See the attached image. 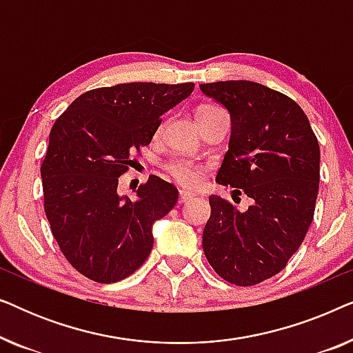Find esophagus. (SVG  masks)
Here are the masks:
<instances>
[{"label": "esophagus", "mask_w": 353, "mask_h": 353, "mask_svg": "<svg viewBox=\"0 0 353 353\" xmlns=\"http://www.w3.org/2000/svg\"><path fill=\"white\" fill-rule=\"evenodd\" d=\"M192 199H194V194H192V192L180 191V197H178V202H180V204H186V202H190Z\"/></svg>", "instance_id": "obj_1"}]
</instances>
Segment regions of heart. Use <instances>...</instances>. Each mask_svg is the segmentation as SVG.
<instances>
[{
  "instance_id": "b5f03b06",
  "label": "heart",
  "mask_w": 353,
  "mask_h": 353,
  "mask_svg": "<svg viewBox=\"0 0 353 353\" xmlns=\"http://www.w3.org/2000/svg\"><path fill=\"white\" fill-rule=\"evenodd\" d=\"M216 109L219 108H215V105H210V104L199 105L196 110V117L197 115L212 112V110H216ZM165 170L168 172V175H170L176 183H180L181 186L197 188L202 181L201 167H197L194 163L188 161H173L170 163H167Z\"/></svg>"
}]
</instances>
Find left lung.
Segmentation results:
<instances>
[{
  "label": "left lung",
  "mask_w": 353,
  "mask_h": 353,
  "mask_svg": "<svg viewBox=\"0 0 353 353\" xmlns=\"http://www.w3.org/2000/svg\"><path fill=\"white\" fill-rule=\"evenodd\" d=\"M201 91L231 119L216 183L254 201L241 212L212 194L202 248L225 281L254 286L286 267L310 228L320 146L301 105L279 91L248 80L204 83Z\"/></svg>",
  "instance_id": "left-lung-1"
}]
</instances>
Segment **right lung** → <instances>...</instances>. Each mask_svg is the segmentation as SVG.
<instances>
[{"mask_svg": "<svg viewBox=\"0 0 353 353\" xmlns=\"http://www.w3.org/2000/svg\"><path fill=\"white\" fill-rule=\"evenodd\" d=\"M192 90L148 81L90 90L52 125L41 163L45 214L61 252L83 276L120 281L151 254L152 225L175 207L178 190L151 175L130 199L117 192L119 176Z\"/></svg>", "mask_w": 353, "mask_h": 353, "instance_id": "right-lung-1", "label": "right lung"}]
</instances>
